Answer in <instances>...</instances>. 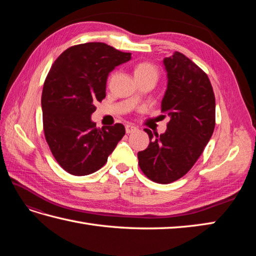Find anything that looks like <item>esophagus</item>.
Segmentation results:
<instances>
[{
  "label": "esophagus",
  "mask_w": 256,
  "mask_h": 256,
  "mask_svg": "<svg viewBox=\"0 0 256 256\" xmlns=\"http://www.w3.org/2000/svg\"><path fill=\"white\" fill-rule=\"evenodd\" d=\"M136 130H138V128L134 126V125H132V124H126V125H125V131H126L128 134L132 133L134 131H136Z\"/></svg>",
  "instance_id": "esophagus-1"
}]
</instances>
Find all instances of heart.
Instances as JSON below:
<instances>
[{
    "label": "heart",
    "mask_w": 256,
    "mask_h": 256,
    "mask_svg": "<svg viewBox=\"0 0 256 256\" xmlns=\"http://www.w3.org/2000/svg\"><path fill=\"white\" fill-rule=\"evenodd\" d=\"M134 76L136 80L148 77H154L157 79V77H158V69H157L155 64L148 62H138L134 67Z\"/></svg>",
    "instance_id": "b5f03b06"
}]
</instances>
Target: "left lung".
Instances as JSON below:
<instances>
[{
    "label": "left lung",
    "mask_w": 256,
    "mask_h": 256,
    "mask_svg": "<svg viewBox=\"0 0 256 256\" xmlns=\"http://www.w3.org/2000/svg\"><path fill=\"white\" fill-rule=\"evenodd\" d=\"M162 64L167 89L162 112L170 120L162 134L145 130L150 142L138 157L146 177L170 184L186 175L211 138L216 125V99L208 76L184 54L175 52Z\"/></svg>",
    "instance_id": "obj_1"
}]
</instances>
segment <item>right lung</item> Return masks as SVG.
<instances>
[{
  "mask_svg": "<svg viewBox=\"0 0 256 256\" xmlns=\"http://www.w3.org/2000/svg\"><path fill=\"white\" fill-rule=\"evenodd\" d=\"M130 59L131 52L104 42H86L52 64L42 94L44 133L55 160L72 175L99 170L124 136L123 124L96 128L91 114L106 98L108 74Z\"/></svg>",
  "mask_w": 256,
  "mask_h": 256,
  "instance_id": "right-lung-1",
  "label": "right lung"
}]
</instances>
